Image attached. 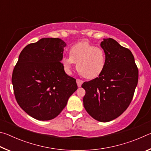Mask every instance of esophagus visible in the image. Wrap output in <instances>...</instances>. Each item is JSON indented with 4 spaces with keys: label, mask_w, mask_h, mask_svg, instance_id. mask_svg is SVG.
Masks as SVG:
<instances>
[{
    "label": "esophagus",
    "mask_w": 151,
    "mask_h": 151,
    "mask_svg": "<svg viewBox=\"0 0 151 151\" xmlns=\"http://www.w3.org/2000/svg\"><path fill=\"white\" fill-rule=\"evenodd\" d=\"M76 83H77V85H78V87H81L82 84L83 83V81H82L79 78H77V79H76Z\"/></svg>",
    "instance_id": "34e87169"
}]
</instances>
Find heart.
<instances>
[{"label": "heart", "mask_w": 151, "mask_h": 151, "mask_svg": "<svg viewBox=\"0 0 151 151\" xmlns=\"http://www.w3.org/2000/svg\"><path fill=\"white\" fill-rule=\"evenodd\" d=\"M64 69L71 72L72 66L77 64L78 72L83 77L93 79L104 72L106 65V54L103 48L87 42H81L70 48L69 56L63 58Z\"/></svg>", "instance_id": "b5f03b06"}]
</instances>
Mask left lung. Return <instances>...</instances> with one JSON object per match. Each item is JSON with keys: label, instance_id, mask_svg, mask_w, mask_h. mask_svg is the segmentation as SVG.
Segmentation results:
<instances>
[{"label": "left lung", "instance_id": "8db88e82", "mask_svg": "<svg viewBox=\"0 0 151 151\" xmlns=\"http://www.w3.org/2000/svg\"><path fill=\"white\" fill-rule=\"evenodd\" d=\"M106 54V65L98 77L85 82L83 104L86 112L100 122H109L123 113L131 104L139 79V70L129 48L115 40L101 43Z\"/></svg>", "mask_w": 151, "mask_h": 151}]
</instances>
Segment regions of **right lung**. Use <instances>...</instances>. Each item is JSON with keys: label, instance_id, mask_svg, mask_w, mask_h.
<instances>
[{"label": "right lung", "instance_id": "1", "mask_svg": "<svg viewBox=\"0 0 151 151\" xmlns=\"http://www.w3.org/2000/svg\"><path fill=\"white\" fill-rule=\"evenodd\" d=\"M66 43L58 38H44L26 46L14 66L12 83L17 102L35 119L57 117L77 90L76 79L64 70Z\"/></svg>", "mask_w": 151, "mask_h": 151}]
</instances>
